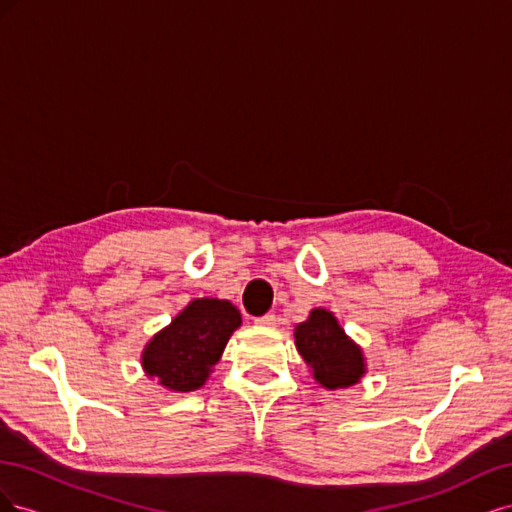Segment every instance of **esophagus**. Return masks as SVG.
I'll return each instance as SVG.
<instances>
[{
    "label": "esophagus",
    "mask_w": 512,
    "mask_h": 512,
    "mask_svg": "<svg viewBox=\"0 0 512 512\" xmlns=\"http://www.w3.org/2000/svg\"><path fill=\"white\" fill-rule=\"evenodd\" d=\"M275 322H277L275 314H265V316L256 318V324H258V327H262V329H273Z\"/></svg>",
    "instance_id": "1"
}]
</instances>
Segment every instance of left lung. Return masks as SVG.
I'll list each match as a JSON object with an SVG mask.
<instances>
[{"instance_id":"left-lung-1","label":"left lung","mask_w":512,"mask_h":512,"mask_svg":"<svg viewBox=\"0 0 512 512\" xmlns=\"http://www.w3.org/2000/svg\"><path fill=\"white\" fill-rule=\"evenodd\" d=\"M294 344L322 389H348L367 374L363 348L346 335L329 309H312L294 327Z\"/></svg>"}]
</instances>
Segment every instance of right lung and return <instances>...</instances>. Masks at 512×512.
<instances>
[{
  "mask_svg": "<svg viewBox=\"0 0 512 512\" xmlns=\"http://www.w3.org/2000/svg\"><path fill=\"white\" fill-rule=\"evenodd\" d=\"M241 327L239 309L226 299H192L141 352L147 378L170 393L203 386L222 359L230 335Z\"/></svg>",
  "mask_w": 512,
  "mask_h": 512,
  "instance_id": "1",
  "label": "right lung"
}]
</instances>
